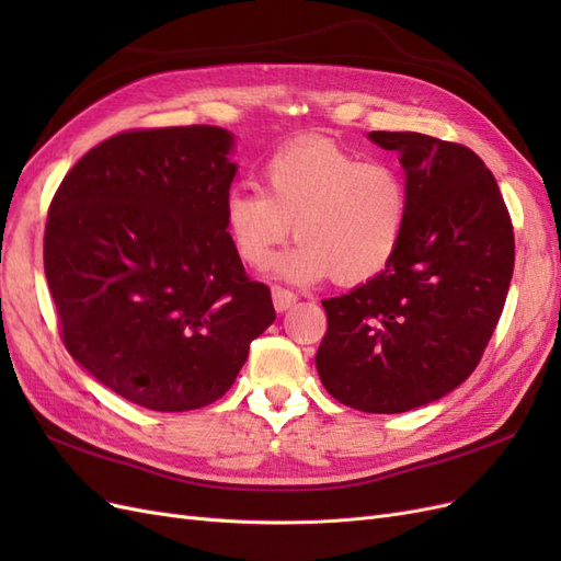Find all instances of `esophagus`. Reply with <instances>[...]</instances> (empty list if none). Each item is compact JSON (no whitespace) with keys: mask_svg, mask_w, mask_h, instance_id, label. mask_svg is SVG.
Listing matches in <instances>:
<instances>
[{"mask_svg":"<svg viewBox=\"0 0 561 561\" xmlns=\"http://www.w3.org/2000/svg\"><path fill=\"white\" fill-rule=\"evenodd\" d=\"M271 297H274L276 311H287L297 301V295L287 290V287H280V285H276L274 290H271Z\"/></svg>","mask_w":561,"mask_h":561,"instance_id":"1","label":"esophagus"}]
</instances>
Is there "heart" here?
Returning a JSON list of instances; mask_svg holds the SVG:
<instances>
[{
	"label": "heart",
	"instance_id": "heart-1",
	"mask_svg": "<svg viewBox=\"0 0 561 561\" xmlns=\"http://www.w3.org/2000/svg\"><path fill=\"white\" fill-rule=\"evenodd\" d=\"M410 219V186L398 168L363 161L330 140L280 147L260 171V190H236L225 203L233 250L264 268L276 248L297 245L278 268L295 280L360 285L396 257Z\"/></svg>",
	"mask_w": 561,
	"mask_h": 561
}]
</instances>
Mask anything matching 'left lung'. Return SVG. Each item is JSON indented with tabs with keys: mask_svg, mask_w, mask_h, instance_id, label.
I'll return each mask as SVG.
<instances>
[{
	"mask_svg": "<svg viewBox=\"0 0 561 561\" xmlns=\"http://www.w3.org/2000/svg\"><path fill=\"white\" fill-rule=\"evenodd\" d=\"M396 149L410 219L377 278L322 301L316 367L353 410L398 414L447 396L480 365L515 266L513 219L484 161L423 133L371 130Z\"/></svg>",
	"mask_w": 561,
	"mask_h": 561,
	"instance_id": "8db88e82",
	"label": "left lung"
}]
</instances>
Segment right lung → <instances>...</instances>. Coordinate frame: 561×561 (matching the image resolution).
Masks as SVG:
<instances>
[{
  "label": "right lung",
  "instance_id": "add662e5",
  "mask_svg": "<svg viewBox=\"0 0 561 561\" xmlns=\"http://www.w3.org/2000/svg\"><path fill=\"white\" fill-rule=\"evenodd\" d=\"M217 126L133 128L83 154L48 206L44 271L65 348L154 412L222 398L276 320L236 254V175Z\"/></svg>",
  "mask_w": 561,
  "mask_h": 561
}]
</instances>
